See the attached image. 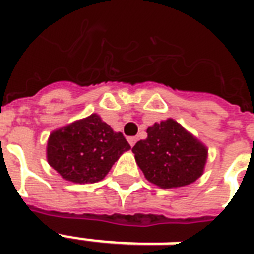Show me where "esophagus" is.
Instances as JSON below:
<instances>
[{
    "mask_svg": "<svg viewBox=\"0 0 254 254\" xmlns=\"http://www.w3.org/2000/svg\"><path fill=\"white\" fill-rule=\"evenodd\" d=\"M127 140H128V143L131 144V147H132L135 143H136V136H129V138H127Z\"/></svg>",
    "mask_w": 254,
    "mask_h": 254,
    "instance_id": "esophagus-1",
    "label": "esophagus"
}]
</instances>
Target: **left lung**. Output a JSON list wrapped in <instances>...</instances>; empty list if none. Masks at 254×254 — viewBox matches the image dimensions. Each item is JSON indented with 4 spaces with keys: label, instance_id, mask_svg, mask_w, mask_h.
I'll return each instance as SVG.
<instances>
[{
    "label": "left lung",
    "instance_id": "left-lung-1",
    "mask_svg": "<svg viewBox=\"0 0 254 254\" xmlns=\"http://www.w3.org/2000/svg\"><path fill=\"white\" fill-rule=\"evenodd\" d=\"M132 152L144 177L163 189L181 188L201 177L207 150L175 120L167 119L147 128Z\"/></svg>",
    "mask_w": 254,
    "mask_h": 254
}]
</instances>
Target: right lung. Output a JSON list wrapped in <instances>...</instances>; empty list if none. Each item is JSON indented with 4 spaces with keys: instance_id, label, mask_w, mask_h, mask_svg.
Wrapping results in <instances>:
<instances>
[{
    "instance_id": "right-lung-1",
    "label": "right lung",
    "mask_w": 254,
    "mask_h": 254,
    "mask_svg": "<svg viewBox=\"0 0 254 254\" xmlns=\"http://www.w3.org/2000/svg\"><path fill=\"white\" fill-rule=\"evenodd\" d=\"M131 146L122 132H114L100 116L91 115L51 134L47 155L49 165L66 181L95 184L111 170Z\"/></svg>"
}]
</instances>
